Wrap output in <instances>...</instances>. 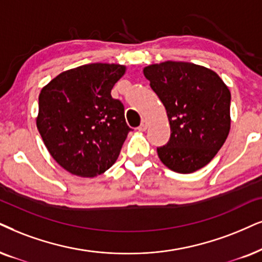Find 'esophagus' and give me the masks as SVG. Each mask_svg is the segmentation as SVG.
I'll list each match as a JSON object with an SVG mask.
<instances>
[{
	"label": "esophagus",
	"mask_w": 262,
	"mask_h": 262,
	"mask_svg": "<svg viewBox=\"0 0 262 262\" xmlns=\"http://www.w3.org/2000/svg\"><path fill=\"white\" fill-rule=\"evenodd\" d=\"M147 121L146 120H142L141 121V124L140 125H139V130H140V132H145V130H146V129H147Z\"/></svg>",
	"instance_id": "34e87169"
}]
</instances>
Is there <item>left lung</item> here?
<instances>
[{
	"mask_svg": "<svg viewBox=\"0 0 262 262\" xmlns=\"http://www.w3.org/2000/svg\"><path fill=\"white\" fill-rule=\"evenodd\" d=\"M144 75L170 124L169 141L157 147L162 163L181 174L203 168L230 133V89L216 72L192 62L152 64Z\"/></svg>",
	"mask_w": 262,
	"mask_h": 262,
	"instance_id": "8db88e82",
	"label": "left lung"
}]
</instances>
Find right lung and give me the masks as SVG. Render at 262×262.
I'll return each instance as SVG.
<instances>
[{
	"instance_id": "right-lung-1",
	"label": "right lung",
	"mask_w": 262,
	"mask_h": 262,
	"mask_svg": "<svg viewBox=\"0 0 262 262\" xmlns=\"http://www.w3.org/2000/svg\"><path fill=\"white\" fill-rule=\"evenodd\" d=\"M125 72L118 64L82 65L42 88L36 124L49 154L69 173L93 178L106 171L132 130L111 89Z\"/></svg>"
}]
</instances>
